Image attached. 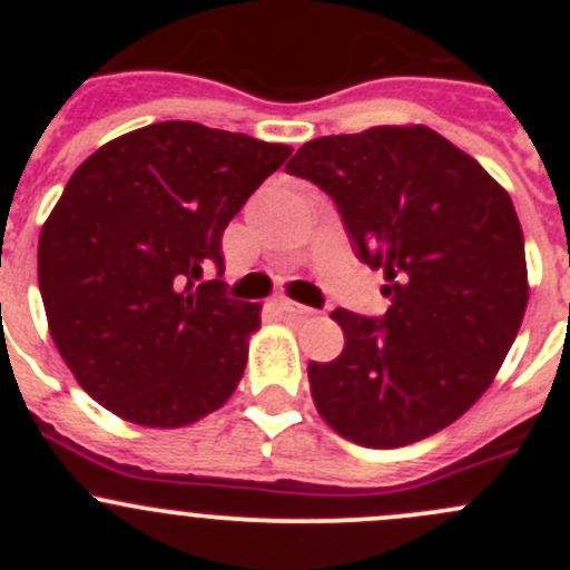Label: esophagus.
I'll use <instances>...</instances> for the list:
<instances>
[{
    "instance_id": "obj_1",
    "label": "esophagus",
    "mask_w": 570,
    "mask_h": 570,
    "mask_svg": "<svg viewBox=\"0 0 570 570\" xmlns=\"http://www.w3.org/2000/svg\"><path fill=\"white\" fill-rule=\"evenodd\" d=\"M275 308H278L281 314H286V317H295V320L312 317V314H314V308L301 306V303H295V301H286V297H281V301H275Z\"/></svg>"
}]
</instances>
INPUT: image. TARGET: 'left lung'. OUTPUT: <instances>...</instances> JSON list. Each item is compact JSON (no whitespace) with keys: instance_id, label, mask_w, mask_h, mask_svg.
Masks as SVG:
<instances>
[{"instance_id":"obj_1","label":"left lung","mask_w":570,"mask_h":570,"mask_svg":"<svg viewBox=\"0 0 570 570\" xmlns=\"http://www.w3.org/2000/svg\"><path fill=\"white\" fill-rule=\"evenodd\" d=\"M286 170L331 195L392 301L381 322L333 312L344 350L308 364L320 416L372 450L450 428L493 383L530 301L508 189L422 124L320 137Z\"/></svg>"}]
</instances>
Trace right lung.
Masks as SVG:
<instances>
[{
  "label": "right lung",
  "mask_w": 570,
  "mask_h": 570,
  "mask_svg": "<svg viewBox=\"0 0 570 570\" xmlns=\"http://www.w3.org/2000/svg\"><path fill=\"white\" fill-rule=\"evenodd\" d=\"M289 154L163 120L105 142L68 178L40 228V297L68 370L115 416L187 428L234 394L262 306L195 281L223 267V232Z\"/></svg>",
  "instance_id": "add662e5"
}]
</instances>
